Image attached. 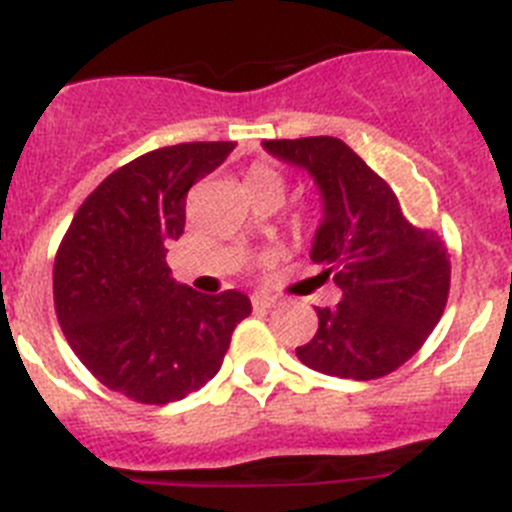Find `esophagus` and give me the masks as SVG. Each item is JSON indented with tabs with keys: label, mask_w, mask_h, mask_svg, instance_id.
<instances>
[{
	"label": "esophagus",
	"mask_w": 512,
	"mask_h": 512,
	"mask_svg": "<svg viewBox=\"0 0 512 512\" xmlns=\"http://www.w3.org/2000/svg\"><path fill=\"white\" fill-rule=\"evenodd\" d=\"M252 304H255L257 309H273V306L278 304V296H273V293H255V296H252Z\"/></svg>",
	"instance_id": "esophagus-1"
}]
</instances>
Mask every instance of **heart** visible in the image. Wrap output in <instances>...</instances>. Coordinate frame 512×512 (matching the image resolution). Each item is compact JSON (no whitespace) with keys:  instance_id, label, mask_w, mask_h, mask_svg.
Listing matches in <instances>:
<instances>
[{"instance_id":"1","label":"heart","mask_w":512,"mask_h":512,"mask_svg":"<svg viewBox=\"0 0 512 512\" xmlns=\"http://www.w3.org/2000/svg\"><path fill=\"white\" fill-rule=\"evenodd\" d=\"M247 185H250L255 201L257 198H281L283 201V193H286V177L268 162L252 164L247 172Z\"/></svg>"}]
</instances>
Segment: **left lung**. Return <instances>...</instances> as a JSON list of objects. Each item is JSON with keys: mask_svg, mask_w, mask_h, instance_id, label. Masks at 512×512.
Returning a JSON list of instances; mask_svg holds the SVG:
<instances>
[{"mask_svg": "<svg viewBox=\"0 0 512 512\" xmlns=\"http://www.w3.org/2000/svg\"><path fill=\"white\" fill-rule=\"evenodd\" d=\"M314 177L324 219L311 244L319 278L340 286L335 309H319V330L296 348L304 366L371 381L397 371L441 319L451 288L448 247L433 229L404 219L394 190L335 136L262 141Z\"/></svg>", "mask_w": 512, "mask_h": 512, "instance_id": "obj_1", "label": "left lung"}]
</instances>
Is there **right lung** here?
Returning <instances> with one entry per match:
<instances>
[{"mask_svg":"<svg viewBox=\"0 0 512 512\" xmlns=\"http://www.w3.org/2000/svg\"><path fill=\"white\" fill-rule=\"evenodd\" d=\"M234 146L190 141L123 164L87 195L59 244L53 306L66 342L100 384L133 402L167 404L201 389L250 317L244 293L206 296L175 283L167 265L188 190Z\"/></svg>","mask_w":512,"mask_h":512,"instance_id":"right-lung-1","label":"right lung"}]
</instances>
